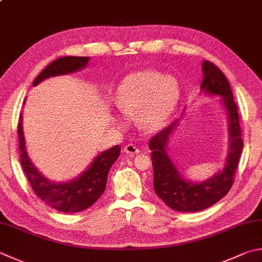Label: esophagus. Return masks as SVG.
I'll list each match as a JSON object with an SVG mask.
<instances>
[{
  "label": "esophagus",
  "mask_w": 262,
  "mask_h": 262,
  "mask_svg": "<svg viewBox=\"0 0 262 262\" xmlns=\"http://www.w3.org/2000/svg\"><path fill=\"white\" fill-rule=\"evenodd\" d=\"M123 149H124V151L126 152L127 155H136V154H138V152H139V149H138V148L133 144L125 145Z\"/></svg>",
  "instance_id": "obj_1"
}]
</instances>
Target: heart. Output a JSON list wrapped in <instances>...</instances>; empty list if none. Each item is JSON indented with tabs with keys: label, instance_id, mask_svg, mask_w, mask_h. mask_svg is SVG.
Listing matches in <instances>:
<instances>
[{
	"label": "heart",
	"instance_id": "heart-1",
	"mask_svg": "<svg viewBox=\"0 0 262 262\" xmlns=\"http://www.w3.org/2000/svg\"><path fill=\"white\" fill-rule=\"evenodd\" d=\"M180 96L178 81L154 71L130 74L122 81L115 95L121 113L130 116L139 111L138 123L145 130L160 127L173 111Z\"/></svg>",
	"mask_w": 262,
	"mask_h": 262
}]
</instances>
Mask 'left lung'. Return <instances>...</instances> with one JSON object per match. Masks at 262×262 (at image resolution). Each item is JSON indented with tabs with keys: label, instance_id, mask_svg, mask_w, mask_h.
<instances>
[{
	"label": "left lung",
	"instance_id": "8db88e82",
	"mask_svg": "<svg viewBox=\"0 0 262 262\" xmlns=\"http://www.w3.org/2000/svg\"><path fill=\"white\" fill-rule=\"evenodd\" d=\"M204 78L202 90L209 95L221 97L229 120V154L227 156L225 169L220 173L201 184H192L181 178L176 165L166 152V144L177 121L157 132L149 141L151 163L154 169V189L164 203L178 212L202 211L215 204L227 195L234 184L237 170L243 140L239 126L237 105L234 100L229 82L214 63L209 60L203 62Z\"/></svg>",
	"mask_w": 262,
	"mask_h": 262
}]
</instances>
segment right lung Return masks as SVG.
Returning a JSON list of instances; mask_svg holds the SVG:
<instances>
[{
    "mask_svg": "<svg viewBox=\"0 0 262 262\" xmlns=\"http://www.w3.org/2000/svg\"><path fill=\"white\" fill-rule=\"evenodd\" d=\"M89 61V57H61L53 60L38 74L33 86L38 84L50 76L62 75L76 72L84 67ZM18 139H19V157L25 174L34 192L50 205L52 209L65 213H76L84 211L95 203L105 191L107 176L117 157L120 156L121 147L114 146L111 149L102 151L97 156L91 165L83 172L81 177L65 184H56L44 178L28 159L25 147V138L23 132L21 114L18 121Z\"/></svg>",
    "mask_w": 262,
    "mask_h": 262,
    "instance_id": "obj_1",
    "label": "right lung"
}]
</instances>
